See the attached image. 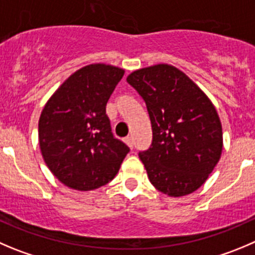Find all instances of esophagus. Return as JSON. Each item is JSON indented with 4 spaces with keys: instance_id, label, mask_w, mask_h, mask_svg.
<instances>
[{
    "instance_id": "esophagus-1",
    "label": "esophagus",
    "mask_w": 255,
    "mask_h": 255,
    "mask_svg": "<svg viewBox=\"0 0 255 255\" xmlns=\"http://www.w3.org/2000/svg\"><path fill=\"white\" fill-rule=\"evenodd\" d=\"M125 142L129 145L130 149H134V139H132V136H126L125 137Z\"/></svg>"
}]
</instances>
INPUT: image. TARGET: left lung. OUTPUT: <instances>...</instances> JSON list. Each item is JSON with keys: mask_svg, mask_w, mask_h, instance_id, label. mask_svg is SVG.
Wrapping results in <instances>:
<instances>
[{"mask_svg": "<svg viewBox=\"0 0 255 255\" xmlns=\"http://www.w3.org/2000/svg\"><path fill=\"white\" fill-rule=\"evenodd\" d=\"M126 81L145 101L151 121V145L139 151L150 183L169 196L195 191L222 155V124L212 101L170 65L137 70Z\"/></svg>", "mask_w": 255, "mask_h": 255, "instance_id": "obj_1", "label": "left lung"}]
</instances>
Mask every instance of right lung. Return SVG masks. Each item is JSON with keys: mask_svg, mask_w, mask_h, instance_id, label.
<instances>
[{"mask_svg": "<svg viewBox=\"0 0 255 255\" xmlns=\"http://www.w3.org/2000/svg\"><path fill=\"white\" fill-rule=\"evenodd\" d=\"M124 70L95 64L77 70L46 103L38 121L41 152L51 173L76 190L113 180L129 146L116 139L106 104Z\"/></svg>", "mask_w": 255, "mask_h": 255, "instance_id": "right-lung-1", "label": "right lung"}]
</instances>
